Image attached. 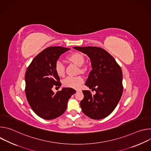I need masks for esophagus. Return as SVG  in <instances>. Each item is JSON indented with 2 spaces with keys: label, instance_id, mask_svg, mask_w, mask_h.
<instances>
[{
  "label": "esophagus",
  "instance_id": "1",
  "mask_svg": "<svg viewBox=\"0 0 151 151\" xmlns=\"http://www.w3.org/2000/svg\"><path fill=\"white\" fill-rule=\"evenodd\" d=\"M76 92H79V91H80L81 90H76Z\"/></svg>",
  "mask_w": 151,
  "mask_h": 151
}]
</instances>
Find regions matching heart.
Returning <instances> with one entry per match:
<instances>
[{
    "mask_svg": "<svg viewBox=\"0 0 151 151\" xmlns=\"http://www.w3.org/2000/svg\"><path fill=\"white\" fill-rule=\"evenodd\" d=\"M68 59L74 63L78 66H81L83 62H84V58L83 56L78 52H74L68 57ZM55 70L57 74L60 76H62L64 74V67L63 66V63L60 61H57L55 64ZM83 69H81L82 71ZM83 82V79L82 77L78 76H68L66 78L64 79L63 81V85L65 87L73 88H79Z\"/></svg>",
    "mask_w": 151,
    "mask_h": 151,
    "instance_id": "b5f03b06",
    "label": "heart"
}]
</instances>
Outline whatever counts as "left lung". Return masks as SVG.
<instances>
[{
    "label": "left lung",
    "instance_id": "obj_1",
    "mask_svg": "<svg viewBox=\"0 0 151 151\" xmlns=\"http://www.w3.org/2000/svg\"><path fill=\"white\" fill-rule=\"evenodd\" d=\"M74 49L87 55L92 70L85 85L88 90L82 91L84 97L80 106L83 113L93 119H101L115 109L122 96V73L114 58L104 50L96 47H75Z\"/></svg>",
    "mask_w": 151,
    "mask_h": 151
}]
</instances>
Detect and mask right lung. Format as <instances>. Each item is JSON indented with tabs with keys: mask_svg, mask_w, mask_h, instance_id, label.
<instances>
[{
	"mask_svg": "<svg viewBox=\"0 0 151 151\" xmlns=\"http://www.w3.org/2000/svg\"><path fill=\"white\" fill-rule=\"evenodd\" d=\"M69 50L61 47L47 48L33 58L26 70L27 99L34 112L44 119H53L63 115L69 99L76 93L72 88H63L56 94L52 90L54 85H61L55 64L61 54Z\"/></svg>",
	"mask_w": 151,
	"mask_h": 151,
	"instance_id": "obj_1",
	"label": "right lung"
}]
</instances>
